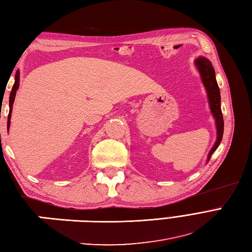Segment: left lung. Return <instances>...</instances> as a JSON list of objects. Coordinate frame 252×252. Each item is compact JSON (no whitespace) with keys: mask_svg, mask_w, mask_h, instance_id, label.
<instances>
[{"mask_svg":"<svg viewBox=\"0 0 252 252\" xmlns=\"http://www.w3.org/2000/svg\"><path fill=\"white\" fill-rule=\"evenodd\" d=\"M194 64L196 66L198 73L200 75V80L203 82V85L206 89L207 98H208L209 109L212 116L215 119L216 129H217V139L214 147L209 151L208 156H207V163L210 159L211 154L215 152L217 148L219 147L223 137V130H224V123H223V116L221 112V96L220 89L218 86L216 80V72L214 66H212L210 60L205 57H198L194 60Z\"/></svg>","mask_w":252,"mask_h":252,"instance_id":"left-lung-1","label":"left lung"}]
</instances>
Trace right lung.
Returning <instances> with one entry per match:
<instances>
[{
    "mask_svg": "<svg viewBox=\"0 0 252 252\" xmlns=\"http://www.w3.org/2000/svg\"><path fill=\"white\" fill-rule=\"evenodd\" d=\"M19 75H20V72L19 70L16 71V74H15V83H14V86L12 88V92H10L9 94V113H8V119H7V130H9V126H10V117H12V111H13V104L15 101V97H16V92L18 91L19 88Z\"/></svg>",
    "mask_w": 252,
    "mask_h": 252,
    "instance_id": "right-lung-1",
    "label": "right lung"
}]
</instances>
